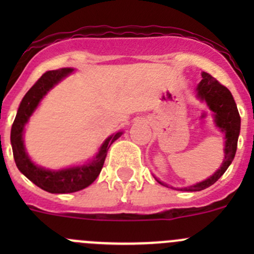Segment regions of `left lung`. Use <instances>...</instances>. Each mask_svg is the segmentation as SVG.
Wrapping results in <instances>:
<instances>
[{
  "instance_id": "obj_1",
  "label": "left lung",
  "mask_w": 254,
  "mask_h": 254,
  "mask_svg": "<svg viewBox=\"0 0 254 254\" xmlns=\"http://www.w3.org/2000/svg\"><path fill=\"white\" fill-rule=\"evenodd\" d=\"M201 78L203 79L199 82L195 88L196 98L200 102L206 103L207 108L212 113V119H214L215 124L219 127L220 131L225 135L224 161H222L219 170L214 175L210 176L209 178H206L205 181H201L199 183L193 184V186L179 188V190L184 191H199L209 188L226 172L229 166L234 161L235 155H236L238 135H240L241 130V118L231 92L225 86L220 84L209 73L203 72ZM156 181L162 186L168 187L167 184L158 181L157 178H156ZM171 188H173V187H171Z\"/></svg>"
}]
</instances>
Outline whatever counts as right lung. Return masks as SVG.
I'll return each instance as SVG.
<instances>
[{
  "mask_svg": "<svg viewBox=\"0 0 254 254\" xmlns=\"http://www.w3.org/2000/svg\"><path fill=\"white\" fill-rule=\"evenodd\" d=\"M72 72L73 68L70 67L45 72L23 97L11 129V145L18 170L35 186L53 194L73 193L91 186L101 173L111 145L123 135V131H118L107 137L96 156L83 165L71 166L61 170H49L33 162L25 150L23 140L25 125L49 91Z\"/></svg>",
  "mask_w": 254,
  "mask_h": 254,
  "instance_id": "add662e5",
  "label": "right lung"
}]
</instances>
